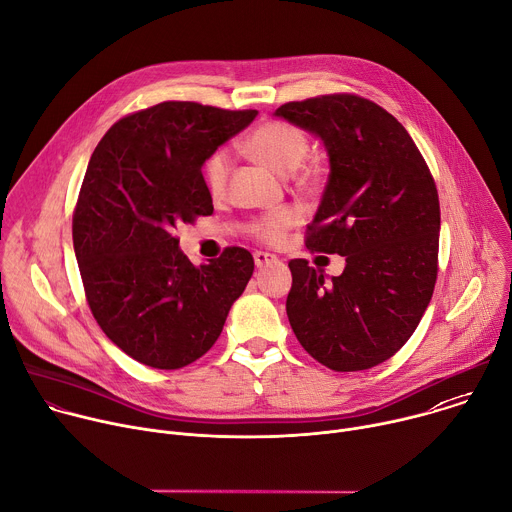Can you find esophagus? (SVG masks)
I'll use <instances>...</instances> for the list:
<instances>
[{"label": "esophagus", "mask_w": 512, "mask_h": 512, "mask_svg": "<svg viewBox=\"0 0 512 512\" xmlns=\"http://www.w3.org/2000/svg\"><path fill=\"white\" fill-rule=\"evenodd\" d=\"M253 259H255V265H257L259 269H261V267H267V265H273V263L279 261L275 255L265 253V251H257V253L253 255Z\"/></svg>", "instance_id": "34e87169"}]
</instances>
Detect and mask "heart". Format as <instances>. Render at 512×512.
<instances>
[{"mask_svg":"<svg viewBox=\"0 0 512 512\" xmlns=\"http://www.w3.org/2000/svg\"><path fill=\"white\" fill-rule=\"evenodd\" d=\"M245 148L257 162H261L269 170L281 176H289L306 162L310 152V141L306 133L296 125L271 119L257 125L249 133ZM231 168H233V162L227 150H216L214 154L208 156V160L202 166V176H204L206 190L212 196L225 194L231 178ZM296 223H298V210L283 206L253 218L249 231L257 241L275 245L285 239L287 231Z\"/></svg>","mask_w":512,"mask_h":512,"instance_id":"b5f03b06","label":"heart"}]
</instances>
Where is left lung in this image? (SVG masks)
I'll use <instances>...</instances> for the list:
<instances>
[{"mask_svg": "<svg viewBox=\"0 0 512 512\" xmlns=\"http://www.w3.org/2000/svg\"><path fill=\"white\" fill-rule=\"evenodd\" d=\"M322 137L330 178L306 247L346 259L342 275L291 259L287 318L310 356L336 373L391 358L415 332L437 279L440 198L407 129L377 103L334 93L275 111Z\"/></svg>", "mask_w": 512, "mask_h": 512, "instance_id": "obj_1", "label": "left lung"}]
</instances>
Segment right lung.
<instances>
[{
	"label": "right lung",
	"instance_id": "obj_1",
	"mask_svg": "<svg viewBox=\"0 0 512 512\" xmlns=\"http://www.w3.org/2000/svg\"><path fill=\"white\" fill-rule=\"evenodd\" d=\"M255 115L164 101L113 123L91 156L72 243L97 324L141 364L176 371L206 354L253 275L243 247L194 265L174 229L212 214L202 164Z\"/></svg>",
	"mask_w": 512,
	"mask_h": 512
}]
</instances>
